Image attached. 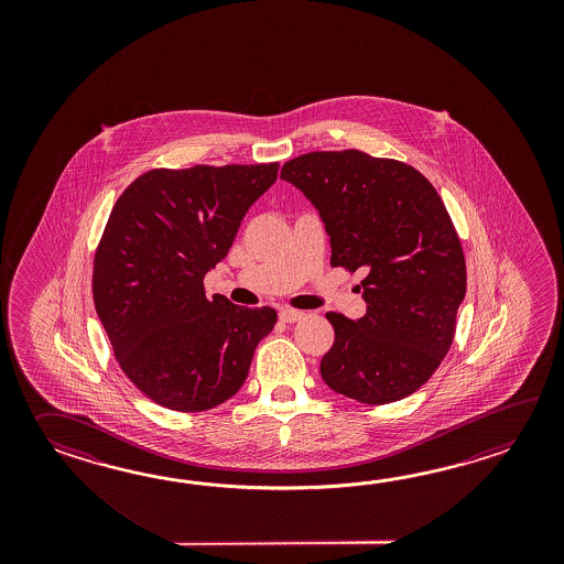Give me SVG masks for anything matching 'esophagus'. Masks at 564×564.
<instances>
[{"label":"esophagus","mask_w":564,"mask_h":564,"mask_svg":"<svg viewBox=\"0 0 564 564\" xmlns=\"http://www.w3.org/2000/svg\"><path fill=\"white\" fill-rule=\"evenodd\" d=\"M300 318H304V312L302 311H294V308H282L280 311V321L282 323H299Z\"/></svg>","instance_id":"esophagus-1"}]
</instances>
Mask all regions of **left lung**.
<instances>
[{"label": "left lung", "instance_id": "8db88e82", "mask_svg": "<svg viewBox=\"0 0 564 564\" xmlns=\"http://www.w3.org/2000/svg\"><path fill=\"white\" fill-rule=\"evenodd\" d=\"M280 177L323 217L330 264L360 280L367 314L326 312L324 383L367 405L415 393L442 365L466 296V258L440 193L420 171L357 149L294 156Z\"/></svg>", "mask_w": 564, "mask_h": 564}]
</instances>
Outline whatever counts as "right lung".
<instances>
[{"label":"right lung","mask_w":564,"mask_h":564,"mask_svg":"<svg viewBox=\"0 0 564 564\" xmlns=\"http://www.w3.org/2000/svg\"><path fill=\"white\" fill-rule=\"evenodd\" d=\"M278 163L151 169L108 216L93 270L96 314L120 369L161 408L195 413L240 391L278 314L205 296Z\"/></svg>","instance_id":"add662e5"}]
</instances>
